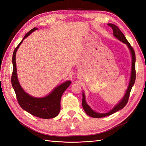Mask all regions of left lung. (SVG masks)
<instances>
[{
  "mask_svg": "<svg viewBox=\"0 0 146 146\" xmlns=\"http://www.w3.org/2000/svg\"><path fill=\"white\" fill-rule=\"evenodd\" d=\"M108 26L111 27V28L113 29V35L118 39L119 40L121 41H122L124 43H125L127 44V46H128V48L129 49V50L131 51V55H132V69H131V79L130 82L129 84V86L126 92V94L124 95V97L120 101V102L118 105H116L114 108H113L111 111H110L108 113H96L94 111H93L90 108V106L87 105V104L85 102V95L83 93V98H82V106L84 110V111L87 114L90 116L91 117H93V118H102V117H105L106 116H109L110 115H112L113 113H114L116 111H119V110L123 108L124 106H126L127 104V102H128L129 100V95H130V92L131 90V88H132L133 85L135 82V80H136V68H135V62H136V55H135V52L133 48L131 46L130 43L127 41L123 33H122L121 30L119 29V28L116 26L114 24H111L110 23L108 25Z\"/></svg>",
  "mask_w": 146,
  "mask_h": 146,
  "instance_id": "8db88e82",
  "label": "left lung"
}]
</instances>
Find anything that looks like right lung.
I'll use <instances>...</instances> for the list:
<instances>
[{"label": "right lung", "instance_id": "add662e5", "mask_svg": "<svg viewBox=\"0 0 146 146\" xmlns=\"http://www.w3.org/2000/svg\"><path fill=\"white\" fill-rule=\"evenodd\" d=\"M38 30L37 28H34L29 31L25 35L22 41H21L13 53L12 63H13V72L12 74V85L15 92L17 101L20 106L24 110H25L32 115L39 117L41 118L49 119L53 118L58 116L60 109H61V98L62 94L67 88L71 84L70 81L66 82L64 84L54 88L51 94L44 98H35L25 93L21 87L18 80L17 75L16 61L15 56L17 49L22 43L24 39L34 31Z\"/></svg>", "mask_w": 146, "mask_h": 146}]
</instances>
